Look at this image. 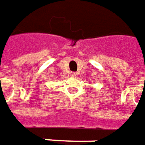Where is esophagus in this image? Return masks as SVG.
<instances>
[{"mask_svg":"<svg viewBox=\"0 0 145 145\" xmlns=\"http://www.w3.org/2000/svg\"><path fill=\"white\" fill-rule=\"evenodd\" d=\"M71 77H75V76H76V73L71 72Z\"/></svg>","mask_w":145,"mask_h":145,"instance_id":"34e87169","label":"esophagus"}]
</instances>
